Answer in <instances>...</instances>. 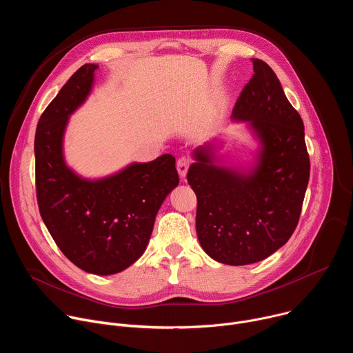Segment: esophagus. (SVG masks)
<instances>
[{
	"instance_id": "obj_1",
	"label": "esophagus",
	"mask_w": 353,
	"mask_h": 353,
	"mask_svg": "<svg viewBox=\"0 0 353 353\" xmlns=\"http://www.w3.org/2000/svg\"><path fill=\"white\" fill-rule=\"evenodd\" d=\"M190 163H191V161L188 159V158H185V157H181V158H179V161H177V172H179V174H180V177L181 179H184L185 177V174H187V170H188V168H190Z\"/></svg>"
}]
</instances>
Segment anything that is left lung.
Masks as SVG:
<instances>
[{"label": "left lung", "mask_w": 353, "mask_h": 353, "mask_svg": "<svg viewBox=\"0 0 353 353\" xmlns=\"http://www.w3.org/2000/svg\"><path fill=\"white\" fill-rule=\"evenodd\" d=\"M232 119L245 121L261 142L247 173L216 166L212 146L194 150L187 181L196 195V234L214 260L247 265L270 257L294 232L310 176L305 125L272 68L253 59Z\"/></svg>", "instance_id": "obj_1"}]
</instances>
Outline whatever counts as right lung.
Segmentation results:
<instances>
[{
	"mask_svg": "<svg viewBox=\"0 0 353 353\" xmlns=\"http://www.w3.org/2000/svg\"><path fill=\"white\" fill-rule=\"evenodd\" d=\"M96 70L94 64L82 65L40 116L34 135L36 195L41 219L63 254L86 272L112 275L143 254L179 174L170 154L100 180H85L65 165L68 117L85 102Z\"/></svg>",
	"mask_w": 353,
	"mask_h": 353,
	"instance_id": "right-lung-1",
	"label": "right lung"
}]
</instances>
